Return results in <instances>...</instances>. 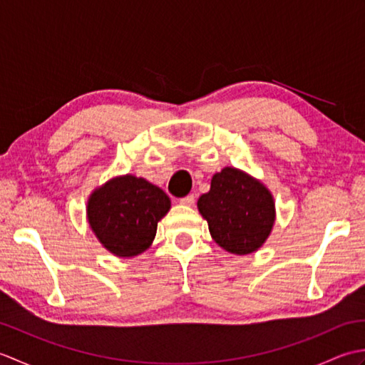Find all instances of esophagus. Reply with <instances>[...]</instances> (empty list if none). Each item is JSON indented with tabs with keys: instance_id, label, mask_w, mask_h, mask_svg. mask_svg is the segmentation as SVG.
<instances>
[{
	"instance_id": "obj_1",
	"label": "esophagus",
	"mask_w": 365,
	"mask_h": 365,
	"mask_svg": "<svg viewBox=\"0 0 365 365\" xmlns=\"http://www.w3.org/2000/svg\"><path fill=\"white\" fill-rule=\"evenodd\" d=\"M195 200H196V196H195V195H188V196H185V197L180 199V204H182V205L191 207L192 204H195Z\"/></svg>"
}]
</instances>
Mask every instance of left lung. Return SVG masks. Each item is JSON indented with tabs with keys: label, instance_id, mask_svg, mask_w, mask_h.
<instances>
[{
	"label": "left lung",
	"instance_id": "8db88e82",
	"mask_svg": "<svg viewBox=\"0 0 365 365\" xmlns=\"http://www.w3.org/2000/svg\"><path fill=\"white\" fill-rule=\"evenodd\" d=\"M197 210L215 242L235 255L262 247L276 221L271 191L259 178L234 166L212 177L210 191L199 197Z\"/></svg>",
	"mask_w": 365,
	"mask_h": 365
}]
</instances>
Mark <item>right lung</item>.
<instances>
[{
	"label": "right lung",
	"mask_w": 365,
	"mask_h": 365,
	"mask_svg": "<svg viewBox=\"0 0 365 365\" xmlns=\"http://www.w3.org/2000/svg\"><path fill=\"white\" fill-rule=\"evenodd\" d=\"M170 199L157 185L133 174L115 175L91 192L86 220L108 252L130 259L152 246Z\"/></svg>",
	"instance_id": "right-lung-1"
}]
</instances>
